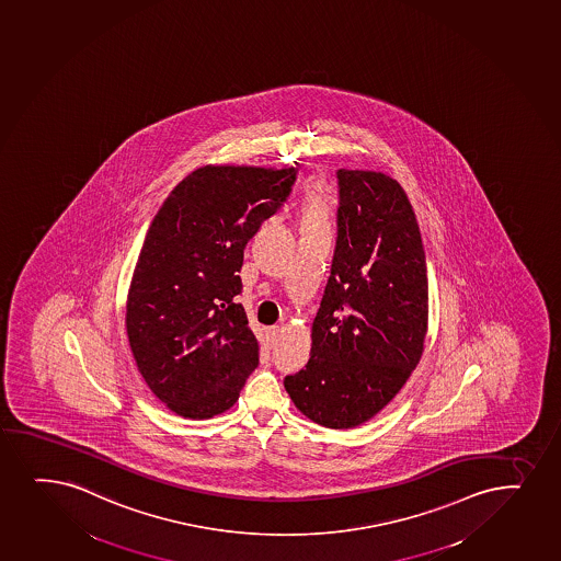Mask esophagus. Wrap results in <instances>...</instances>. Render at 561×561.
I'll list each match as a JSON object with an SVG mask.
<instances>
[{
	"instance_id": "obj_1",
	"label": "esophagus",
	"mask_w": 561,
	"mask_h": 561,
	"mask_svg": "<svg viewBox=\"0 0 561 561\" xmlns=\"http://www.w3.org/2000/svg\"><path fill=\"white\" fill-rule=\"evenodd\" d=\"M280 333H283V329L278 328V325H273V328L267 329V342H270L271 346L277 344L278 339H280Z\"/></svg>"
}]
</instances>
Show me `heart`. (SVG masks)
I'll return each instance as SVG.
<instances>
[{
    "instance_id": "obj_1",
    "label": "heart",
    "mask_w": 561,
    "mask_h": 561,
    "mask_svg": "<svg viewBox=\"0 0 561 561\" xmlns=\"http://www.w3.org/2000/svg\"><path fill=\"white\" fill-rule=\"evenodd\" d=\"M305 226L309 228H328L329 215H331V206H329L328 194L320 183H316L310 187L309 193L305 196L304 204Z\"/></svg>"
}]
</instances>
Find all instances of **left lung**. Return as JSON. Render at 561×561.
Masks as SVG:
<instances>
[{
	"label": "left lung",
	"instance_id": "1",
	"mask_svg": "<svg viewBox=\"0 0 561 561\" xmlns=\"http://www.w3.org/2000/svg\"><path fill=\"white\" fill-rule=\"evenodd\" d=\"M336 185L335 254L310 359L284 387L318 425L354 428L386 408L417 367L428 277L417 219L399 183L341 168Z\"/></svg>",
	"mask_w": 561,
	"mask_h": 561
}]
</instances>
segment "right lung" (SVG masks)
<instances>
[{
  "label": "right lung",
  "instance_id": "1",
  "mask_svg": "<svg viewBox=\"0 0 561 561\" xmlns=\"http://www.w3.org/2000/svg\"><path fill=\"white\" fill-rule=\"evenodd\" d=\"M297 168L202 167L170 193L149 226L127 297L138 370L181 417L230 410L257 367L241 294L243 251L283 207Z\"/></svg>",
  "mask_w": 561,
  "mask_h": 561
}]
</instances>
